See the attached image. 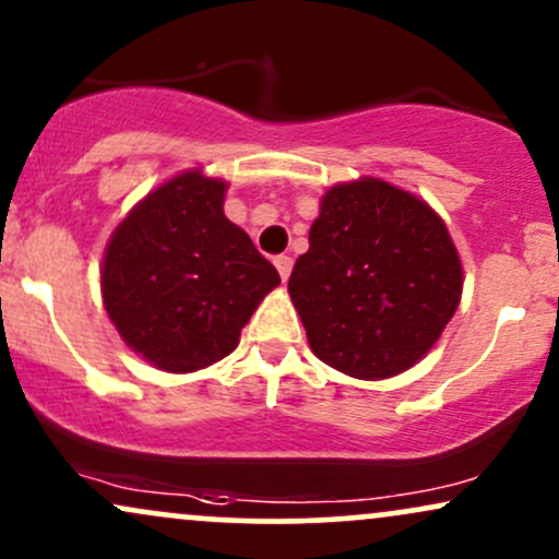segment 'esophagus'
Returning a JSON list of instances; mask_svg holds the SVG:
<instances>
[{
    "instance_id": "34e87169",
    "label": "esophagus",
    "mask_w": 559,
    "mask_h": 559,
    "mask_svg": "<svg viewBox=\"0 0 559 559\" xmlns=\"http://www.w3.org/2000/svg\"><path fill=\"white\" fill-rule=\"evenodd\" d=\"M274 266H277L282 282L290 280V272H293V259H290V255H280V259H274Z\"/></svg>"
}]
</instances>
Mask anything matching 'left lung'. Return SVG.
I'll use <instances>...</instances> for the list:
<instances>
[{
  "label": "left lung",
  "instance_id": "1",
  "mask_svg": "<svg viewBox=\"0 0 559 559\" xmlns=\"http://www.w3.org/2000/svg\"><path fill=\"white\" fill-rule=\"evenodd\" d=\"M287 293L313 356L379 382L413 369L442 337L461 306L463 264L429 203L358 177L321 195Z\"/></svg>",
  "mask_w": 559,
  "mask_h": 559
}]
</instances>
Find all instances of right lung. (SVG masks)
Wrapping results in <instances>:
<instances>
[{
    "mask_svg": "<svg viewBox=\"0 0 559 559\" xmlns=\"http://www.w3.org/2000/svg\"><path fill=\"white\" fill-rule=\"evenodd\" d=\"M227 180L201 167L169 177L115 227L102 300L122 343L154 369L190 373L240 343L280 274L225 216Z\"/></svg>",
    "mask_w": 559,
    "mask_h": 559,
    "instance_id": "right-lung-1",
    "label": "right lung"
}]
</instances>
